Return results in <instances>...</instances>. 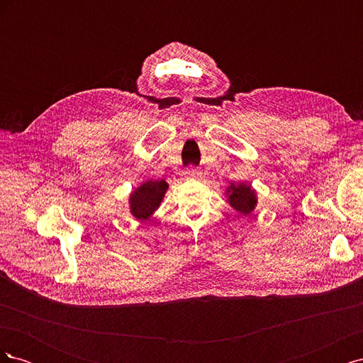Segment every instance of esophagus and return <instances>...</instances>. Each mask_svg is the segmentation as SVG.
I'll return each mask as SVG.
<instances>
[{
    "label": "esophagus",
    "mask_w": 363,
    "mask_h": 363,
    "mask_svg": "<svg viewBox=\"0 0 363 363\" xmlns=\"http://www.w3.org/2000/svg\"><path fill=\"white\" fill-rule=\"evenodd\" d=\"M184 174L189 175V177H195V175H199L200 172H199V169H196V168H192V167H191V168H188V169L184 171Z\"/></svg>",
    "instance_id": "34e87169"
}]
</instances>
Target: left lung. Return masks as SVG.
<instances>
[{
  "mask_svg": "<svg viewBox=\"0 0 363 363\" xmlns=\"http://www.w3.org/2000/svg\"><path fill=\"white\" fill-rule=\"evenodd\" d=\"M228 195V203L232 206L236 212L242 215H250L257 204V196L255 189L251 188V184H230L227 189Z\"/></svg>",
  "mask_w": 363,
  "mask_h": 363,
  "instance_id": "1",
  "label": "left lung"
}]
</instances>
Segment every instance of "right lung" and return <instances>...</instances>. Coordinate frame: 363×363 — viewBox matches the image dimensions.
<instances>
[{"label":"right lung","mask_w":363,"mask_h":363,"mask_svg":"<svg viewBox=\"0 0 363 363\" xmlns=\"http://www.w3.org/2000/svg\"><path fill=\"white\" fill-rule=\"evenodd\" d=\"M168 183L164 180H148L130 195V212L138 219H147L160 206Z\"/></svg>","instance_id":"right-lung-1"}]
</instances>
